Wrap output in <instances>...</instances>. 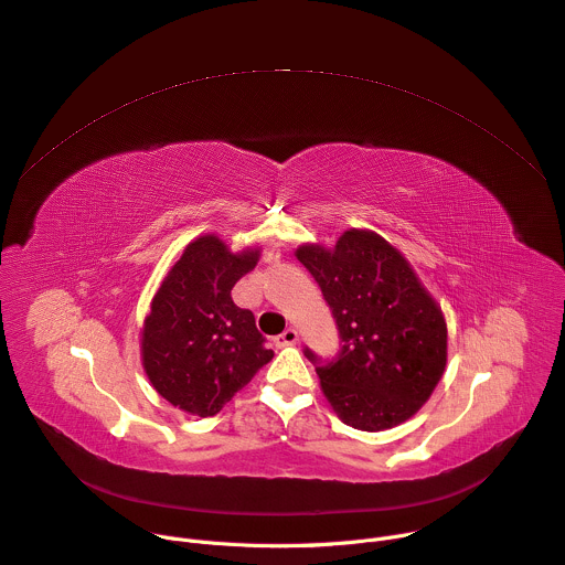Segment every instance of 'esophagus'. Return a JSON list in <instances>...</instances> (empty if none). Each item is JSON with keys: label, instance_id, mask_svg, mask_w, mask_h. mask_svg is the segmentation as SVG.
<instances>
[{"label": "esophagus", "instance_id": "34e87169", "mask_svg": "<svg viewBox=\"0 0 565 565\" xmlns=\"http://www.w3.org/2000/svg\"><path fill=\"white\" fill-rule=\"evenodd\" d=\"M297 340H299L297 331H295V329H286L284 333H279V335L275 338V344H277V347H290V344H297Z\"/></svg>", "mask_w": 565, "mask_h": 565}]
</instances>
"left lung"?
<instances>
[{
  "label": "left lung",
  "instance_id": "1",
  "mask_svg": "<svg viewBox=\"0 0 565 565\" xmlns=\"http://www.w3.org/2000/svg\"><path fill=\"white\" fill-rule=\"evenodd\" d=\"M295 256L318 281L340 335L331 361L303 349L338 417L385 430L413 417L446 367V322L409 264L374 232L351 230L333 249Z\"/></svg>",
  "mask_w": 565,
  "mask_h": 565
}]
</instances>
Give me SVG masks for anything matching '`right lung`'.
<instances>
[{
    "label": "right lung",
    "instance_id": "1",
    "mask_svg": "<svg viewBox=\"0 0 565 565\" xmlns=\"http://www.w3.org/2000/svg\"><path fill=\"white\" fill-rule=\"evenodd\" d=\"M256 259L259 249L232 254L221 238L200 236L152 299L141 335L143 370L184 413L218 415L273 358L252 311L230 295Z\"/></svg>",
    "mask_w": 565,
    "mask_h": 565
}]
</instances>
